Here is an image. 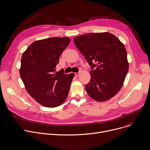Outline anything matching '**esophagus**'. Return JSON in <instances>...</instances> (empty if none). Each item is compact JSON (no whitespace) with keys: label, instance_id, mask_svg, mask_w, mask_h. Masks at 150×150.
I'll list each match as a JSON object with an SVG mask.
<instances>
[{"label":"esophagus","instance_id":"34e87169","mask_svg":"<svg viewBox=\"0 0 150 150\" xmlns=\"http://www.w3.org/2000/svg\"><path fill=\"white\" fill-rule=\"evenodd\" d=\"M80 73H81V71H80L79 72L76 73H75V76H79L80 74Z\"/></svg>","mask_w":150,"mask_h":150}]
</instances>
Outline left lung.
Returning a JSON list of instances; mask_svg holds the SVG:
<instances>
[{
	"mask_svg": "<svg viewBox=\"0 0 150 150\" xmlns=\"http://www.w3.org/2000/svg\"><path fill=\"white\" fill-rule=\"evenodd\" d=\"M74 42L92 69L85 85L87 94L99 102L109 100L121 89L128 71L124 45L109 33L80 35Z\"/></svg>",
	"mask_w": 150,
	"mask_h": 150,
	"instance_id": "8db88e82",
	"label": "left lung"
}]
</instances>
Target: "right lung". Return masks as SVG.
I'll return each mask as SVG.
<instances>
[{
    "label": "right lung",
    "instance_id": "1",
    "mask_svg": "<svg viewBox=\"0 0 150 150\" xmlns=\"http://www.w3.org/2000/svg\"><path fill=\"white\" fill-rule=\"evenodd\" d=\"M70 42L67 37L36 41L22 54L19 71L22 80L28 93L44 106H59L68 96L74 74L55 71L59 56Z\"/></svg>",
    "mask_w": 150,
    "mask_h": 150
}]
</instances>
